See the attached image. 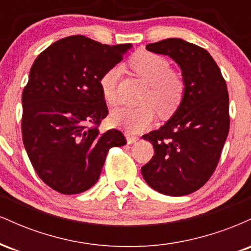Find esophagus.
<instances>
[{
  "instance_id": "34e87169",
  "label": "esophagus",
  "mask_w": 251,
  "mask_h": 251,
  "mask_svg": "<svg viewBox=\"0 0 251 251\" xmlns=\"http://www.w3.org/2000/svg\"><path fill=\"white\" fill-rule=\"evenodd\" d=\"M126 140H127V144H134L138 142V137H135V135H132L129 133H126Z\"/></svg>"
}]
</instances>
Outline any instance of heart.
<instances>
[{"label": "heart", "instance_id": "1", "mask_svg": "<svg viewBox=\"0 0 251 251\" xmlns=\"http://www.w3.org/2000/svg\"><path fill=\"white\" fill-rule=\"evenodd\" d=\"M129 66L146 83L149 92L144 97L146 105L140 107H120L111 114L113 125L125 128L129 133H139L148 128L154 120V109L160 116H170L178 106L185 93V82L180 74L171 71L170 62L159 54L143 51L132 57ZM119 67L109 68L100 77V89L108 105L118 101V80Z\"/></svg>", "mask_w": 251, "mask_h": 251}]
</instances>
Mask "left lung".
Returning <instances> with one entry per match:
<instances>
[{
    "instance_id": "1",
    "label": "left lung",
    "mask_w": 251,
    "mask_h": 251,
    "mask_svg": "<svg viewBox=\"0 0 251 251\" xmlns=\"http://www.w3.org/2000/svg\"><path fill=\"white\" fill-rule=\"evenodd\" d=\"M146 50L169 55L181 70L185 93L165 125L143 135L154 155L142 168L146 183L168 196L197 191L215 172L229 133V94L209 51L181 39L150 43Z\"/></svg>"
}]
</instances>
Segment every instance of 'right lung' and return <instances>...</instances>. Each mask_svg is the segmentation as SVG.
Wrapping results in <instances>:
<instances>
[{
    "mask_svg": "<svg viewBox=\"0 0 251 251\" xmlns=\"http://www.w3.org/2000/svg\"><path fill=\"white\" fill-rule=\"evenodd\" d=\"M131 47L73 35L46 48L31 66L22 93V139L37 176L60 194L92 188L108 150L126 144L118 129L100 133L108 109L99 81Z\"/></svg>",
    "mask_w": 251,
    "mask_h": 251,
    "instance_id": "add662e5",
    "label": "right lung"
}]
</instances>
